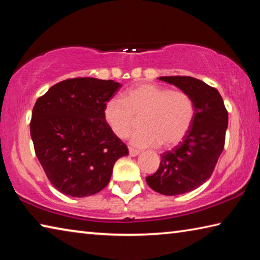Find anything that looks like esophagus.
<instances>
[{
  "instance_id": "34e87169",
  "label": "esophagus",
  "mask_w": 260,
  "mask_h": 260,
  "mask_svg": "<svg viewBox=\"0 0 260 260\" xmlns=\"http://www.w3.org/2000/svg\"><path fill=\"white\" fill-rule=\"evenodd\" d=\"M139 153H140V150H138V149L129 148V155H131L132 157H135V156H138Z\"/></svg>"
}]
</instances>
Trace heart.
<instances>
[{
  "label": "heart",
  "mask_w": 260,
  "mask_h": 260,
  "mask_svg": "<svg viewBox=\"0 0 260 260\" xmlns=\"http://www.w3.org/2000/svg\"><path fill=\"white\" fill-rule=\"evenodd\" d=\"M103 116L110 129L124 139L136 125L141 127L132 135L136 147H172L181 142L190 129L195 117V104L190 95L182 90L141 83L127 89L119 98L109 99Z\"/></svg>",
  "instance_id": "b5f03b06"
}]
</instances>
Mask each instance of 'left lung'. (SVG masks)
Segmentation results:
<instances>
[{"label": "left lung", "mask_w": 260, "mask_h": 260, "mask_svg": "<svg viewBox=\"0 0 260 260\" xmlns=\"http://www.w3.org/2000/svg\"><path fill=\"white\" fill-rule=\"evenodd\" d=\"M158 79L186 91L195 104V117L182 142L161 153L157 172L146 178L152 190L174 196L199 188L212 175L225 147L228 112L219 91L199 79Z\"/></svg>", "instance_id": "8db88e82"}]
</instances>
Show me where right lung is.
I'll return each instance as SVG.
<instances>
[{
    "label": "right lung",
    "instance_id": "obj_1",
    "mask_svg": "<svg viewBox=\"0 0 260 260\" xmlns=\"http://www.w3.org/2000/svg\"><path fill=\"white\" fill-rule=\"evenodd\" d=\"M113 80L72 78L35 102L30 138L35 155L57 190L86 197L107 187L114 162L128 148L110 129L105 102L120 89Z\"/></svg>",
    "mask_w": 260,
    "mask_h": 260
}]
</instances>
